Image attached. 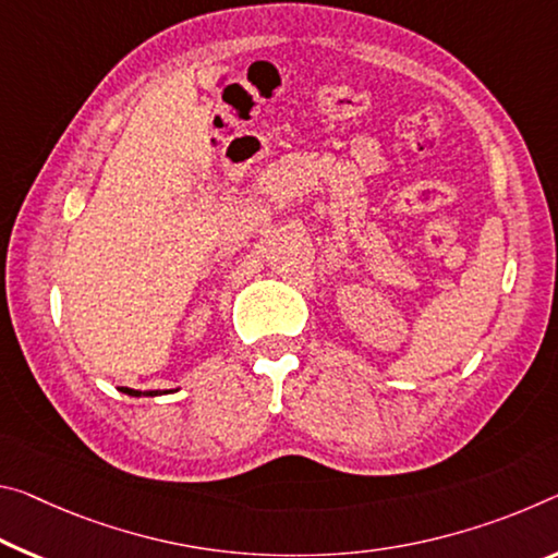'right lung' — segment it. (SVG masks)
I'll list each match as a JSON object with an SVG mask.
<instances>
[{
  "instance_id": "add662e5",
  "label": "right lung",
  "mask_w": 558,
  "mask_h": 558,
  "mask_svg": "<svg viewBox=\"0 0 558 558\" xmlns=\"http://www.w3.org/2000/svg\"><path fill=\"white\" fill-rule=\"evenodd\" d=\"M121 392H126V395H131V397H141V395H146V397H156V395H161V390H148V392H141V390H131V387H121ZM166 392H171V390H166Z\"/></svg>"
}]
</instances>
